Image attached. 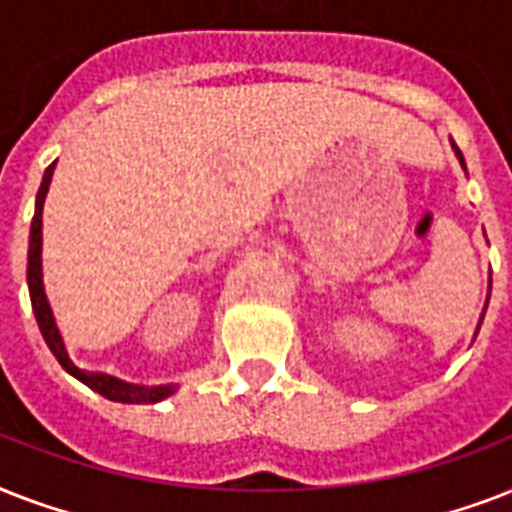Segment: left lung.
I'll return each mask as SVG.
<instances>
[{
  "label": "left lung",
  "instance_id": "left-lung-1",
  "mask_svg": "<svg viewBox=\"0 0 512 512\" xmlns=\"http://www.w3.org/2000/svg\"><path fill=\"white\" fill-rule=\"evenodd\" d=\"M454 151H457V156H460V164H462V167H465V159H462V154H460V148L454 146Z\"/></svg>",
  "mask_w": 512,
  "mask_h": 512
}]
</instances>
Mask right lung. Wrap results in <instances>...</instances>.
Wrapping results in <instances>:
<instances>
[{"mask_svg": "<svg viewBox=\"0 0 512 512\" xmlns=\"http://www.w3.org/2000/svg\"><path fill=\"white\" fill-rule=\"evenodd\" d=\"M52 170H55V164L47 167L42 185H39V193H36V212L34 223H31V239H28V295H31V308H34V316L36 321H39L44 342L50 345V350L55 353V358H58L60 366H63L66 372L79 377V380H82L84 385H90L92 390H98L100 396L111 398V401H122V404H156V401L172 396V393H175V385H156V388L132 385V382L111 377V374L84 372V369H79V366L68 358L63 337H60V329L58 324H55V316H52L50 300L44 295L42 281V207L44 196H47V188H50Z\"/></svg>", "mask_w": 512, "mask_h": 512, "instance_id": "1", "label": "right lung"}]
</instances>
